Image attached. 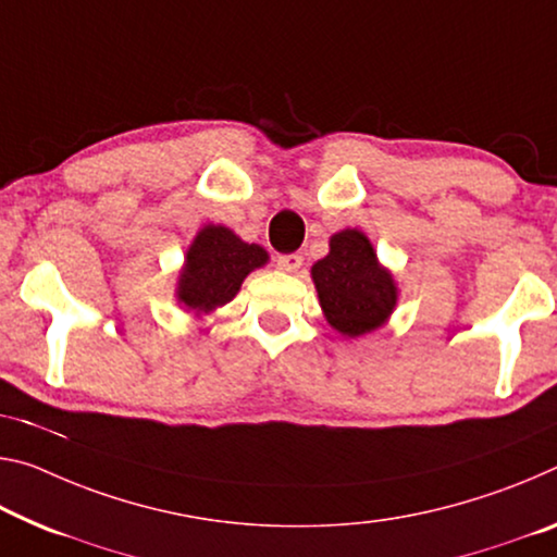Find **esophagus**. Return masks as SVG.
Instances as JSON below:
<instances>
[{
    "label": "esophagus",
    "instance_id": "esophagus-1",
    "mask_svg": "<svg viewBox=\"0 0 557 557\" xmlns=\"http://www.w3.org/2000/svg\"><path fill=\"white\" fill-rule=\"evenodd\" d=\"M305 258L299 252H289V255H280L277 258V268L285 270V272H297L299 268H302Z\"/></svg>",
    "mask_w": 557,
    "mask_h": 557
}]
</instances>
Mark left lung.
<instances>
[{
  "instance_id": "left-lung-1",
  "label": "left lung",
  "mask_w": 557,
  "mask_h": 557,
  "mask_svg": "<svg viewBox=\"0 0 557 557\" xmlns=\"http://www.w3.org/2000/svg\"><path fill=\"white\" fill-rule=\"evenodd\" d=\"M312 280L334 330L359 337L382 326L396 305V287L379 268L372 243L359 231H342L330 240V255L314 262Z\"/></svg>"
}]
</instances>
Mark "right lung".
<instances>
[{"label":"right lung","instance_id":"right-lung-1","mask_svg":"<svg viewBox=\"0 0 557 557\" xmlns=\"http://www.w3.org/2000/svg\"><path fill=\"white\" fill-rule=\"evenodd\" d=\"M268 262L260 245H247L223 225H208L190 245L178 297L185 307L210 312L231 302L243 280Z\"/></svg>","mask_w":557,"mask_h":557}]
</instances>
